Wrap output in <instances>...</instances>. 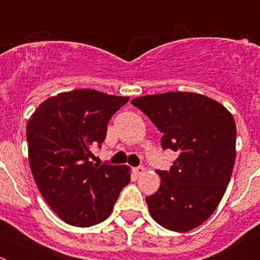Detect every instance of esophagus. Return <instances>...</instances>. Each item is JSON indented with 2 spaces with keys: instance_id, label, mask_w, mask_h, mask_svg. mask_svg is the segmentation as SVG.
Here are the masks:
<instances>
[{
  "instance_id": "1",
  "label": "esophagus",
  "mask_w": 260,
  "mask_h": 260,
  "mask_svg": "<svg viewBox=\"0 0 260 260\" xmlns=\"http://www.w3.org/2000/svg\"><path fill=\"white\" fill-rule=\"evenodd\" d=\"M132 171H134V174L136 175V177H140V175H142V174L144 173L146 170H144V167L143 166H139V167H135Z\"/></svg>"
}]
</instances>
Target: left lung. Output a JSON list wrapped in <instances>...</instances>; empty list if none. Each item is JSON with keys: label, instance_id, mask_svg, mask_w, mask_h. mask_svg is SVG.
<instances>
[{"label": "left lung", "instance_id": "left-lung-1", "mask_svg": "<svg viewBox=\"0 0 260 260\" xmlns=\"http://www.w3.org/2000/svg\"><path fill=\"white\" fill-rule=\"evenodd\" d=\"M163 134V150L178 152L170 170H158L160 187L146 197L159 225L187 232L208 220L225 193L236 158L232 114L197 93L143 95L132 100Z\"/></svg>", "mask_w": 260, "mask_h": 260}]
</instances>
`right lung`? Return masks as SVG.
Returning <instances> with one entry per match:
<instances>
[{"label": "right lung", "instance_id": "1", "mask_svg": "<svg viewBox=\"0 0 260 260\" xmlns=\"http://www.w3.org/2000/svg\"><path fill=\"white\" fill-rule=\"evenodd\" d=\"M128 100L91 89L60 93L42 102L26 124L35 182L51 209L70 225L104 221L129 183L128 166L90 162L91 148H101L108 122Z\"/></svg>", "mask_w": 260, "mask_h": 260}]
</instances>
